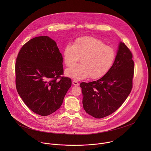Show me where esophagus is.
<instances>
[{
	"label": "esophagus",
	"mask_w": 151,
	"mask_h": 151,
	"mask_svg": "<svg viewBox=\"0 0 151 151\" xmlns=\"http://www.w3.org/2000/svg\"><path fill=\"white\" fill-rule=\"evenodd\" d=\"M72 83H73V85H77V86H78V85H79V82H77V81H75V80H74V81H72Z\"/></svg>",
	"instance_id": "obj_1"
}]
</instances>
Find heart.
Wrapping results in <instances>:
<instances>
[{
    "label": "heart",
    "instance_id": "b5f03b06",
    "mask_svg": "<svg viewBox=\"0 0 151 151\" xmlns=\"http://www.w3.org/2000/svg\"><path fill=\"white\" fill-rule=\"evenodd\" d=\"M63 57L66 66L71 68L81 58V64L67 69L66 75L75 80H81L90 76L99 79L112 68L115 59L114 49L106 46L100 39L84 36L75 39L74 45L64 47Z\"/></svg>",
    "mask_w": 151,
    "mask_h": 151
}]
</instances>
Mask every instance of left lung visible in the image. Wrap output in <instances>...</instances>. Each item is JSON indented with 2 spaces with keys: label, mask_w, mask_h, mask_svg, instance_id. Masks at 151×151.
I'll use <instances>...</instances> for the list:
<instances>
[{
  "label": "left lung",
  "mask_w": 151,
  "mask_h": 151,
  "mask_svg": "<svg viewBox=\"0 0 151 151\" xmlns=\"http://www.w3.org/2000/svg\"><path fill=\"white\" fill-rule=\"evenodd\" d=\"M132 58L131 51L120 42L109 71L96 81L80 83L86 112L96 118H102L123 104L133 88L134 63Z\"/></svg>",
  "instance_id": "left-lung-1"
}]
</instances>
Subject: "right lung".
Returning <instances> with one entry per match:
<instances>
[{
	"label": "right lung",
	"instance_id": "right-lung-1",
	"mask_svg": "<svg viewBox=\"0 0 151 151\" xmlns=\"http://www.w3.org/2000/svg\"><path fill=\"white\" fill-rule=\"evenodd\" d=\"M63 72L62 55L48 36L34 37L21 48L15 61L16 88L32 111L48 116L60 108L72 85Z\"/></svg>",
	"mask_w": 151,
	"mask_h": 151
}]
</instances>
